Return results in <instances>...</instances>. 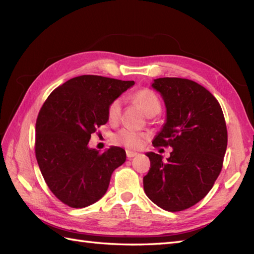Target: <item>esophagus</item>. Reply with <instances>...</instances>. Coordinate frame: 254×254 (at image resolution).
<instances>
[{
	"label": "esophagus",
	"instance_id": "esophagus-1",
	"mask_svg": "<svg viewBox=\"0 0 254 254\" xmlns=\"http://www.w3.org/2000/svg\"><path fill=\"white\" fill-rule=\"evenodd\" d=\"M138 155V153H135V152H132V150H127V158H133V157H135V156H137Z\"/></svg>",
	"mask_w": 254,
	"mask_h": 254
}]
</instances>
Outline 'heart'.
<instances>
[{
  "mask_svg": "<svg viewBox=\"0 0 254 254\" xmlns=\"http://www.w3.org/2000/svg\"><path fill=\"white\" fill-rule=\"evenodd\" d=\"M133 99L142 107V109L148 117H154L158 115L161 110V104L159 98L150 89L144 88L136 91L133 96ZM121 107V98H116L110 102L109 107H108V119H109V121L115 122L118 120L119 117H120ZM143 138L144 135L142 133L131 130V128H122L113 137L117 144L123 145V146L127 148H138L143 143Z\"/></svg>",
  "mask_w": 254,
  "mask_h": 254,
  "instance_id": "b5f03b06",
  "label": "heart"
}]
</instances>
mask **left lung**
Segmentation results:
<instances>
[{"mask_svg": "<svg viewBox=\"0 0 254 254\" xmlns=\"http://www.w3.org/2000/svg\"><path fill=\"white\" fill-rule=\"evenodd\" d=\"M152 87L163 97L166 122L154 146H170V157L153 152L144 191L169 212H180L201 201L220 174L227 148V127L217 99L190 79L163 77Z\"/></svg>", "mask_w": 254, "mask_h": 254, "instance_id": "left-lung-1", "label": "left lung"}]
</instances>
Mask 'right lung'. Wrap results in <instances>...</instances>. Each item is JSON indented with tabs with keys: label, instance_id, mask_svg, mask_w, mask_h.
<instances>
[{
	"label": "right lung",
	"instance_id": "right-lung-1",
	"mask_svg": "<svg viewBox=\"0 0 254 254\" xmlns=\"http://www.w3.org/2000/svg\"><path fill=\"white\" fill-rule=\"evenodd\" d=\"M133 80L97 75L68 79L48 97L36 122V158L51 192L64 204L83 208L105 195L112 172L127 159L111 146H88L91 134L108 122V107Z\"/></svg>",
	"mask_w": 254,
	"mask_h": 254
}]
</instances>
